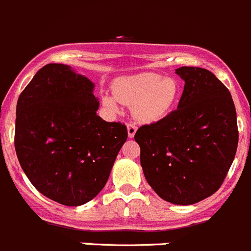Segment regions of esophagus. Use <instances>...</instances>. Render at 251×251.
Listing matches in <instances>:
<instances>
[{"mask_svg": "<svg viewBox=\"0 0 251 251\" xmlns=\"http://www.w3.org/2000/svg\"><path fill=\"white\" fill-rule=\"evenodd\" d=\"M126 129H128V136H129V138H134L136 130H138V126L134 125V123H128V126H126Z\"/></svg>", "mask_w": 251, "mask_h": 251, "instance_id": "34e87169", "label": "esophagus"}]
</instances>
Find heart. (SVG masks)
<instances>
[{
    "label": "heart",
    "instance_id": "b5f03b06",
    "mask_svg": "<svg viewBox=\"0 0 251 251\" xmlns=\"http://www.w3.org/2000/svg\"><path fill=\"white\" fill-rule=\"evenodd\" d=\"M179 95V84L172 77L154 72L121 77L113 83V95H102V102L113 112L120 104L133 106L134 116L145 123L157 122L172 111Z\"/></svg>",
    "mask_w": 251,
    "mask_h": 251
}]
</instances>
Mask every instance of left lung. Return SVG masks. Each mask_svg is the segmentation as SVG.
<instances>
[{"mask_svg": "<svg viewBox=\"0 0 251 251\" xmlns=\"http://www.w3.org/2000/svg\"><path fill=\"white\" fill-rule=\"evenodd\" d=\"M185 81L176 110L135 133L149 185L162 198L190 205L220 188L238 146L231 93L209 70H175Z\"/></svg>", "mask_w": 251, "mask_h": 251, "instance_id": "1", "label": "left lung"}]
</instances>
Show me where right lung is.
Returning a JSON list of instances; mask_svg holds the SVG:
<instances>
[{
  "label": "right lung",
  "instance_id": "obj_1",
  "mask_svg": "<svg viewBox=\"0 0 251 251\" xmlns=\"http://www.w3.org/2000/svg\"><path fill=\"white\" fill-rule=\"evenodd\" d=\"M94 83L69 65L48 64L17 102L14 146L30 182L49 200L77 206L104 188L126 126L97 115Z\"/></svg>",
  "mask_w": 251,
  "mask_h": 251
}]
</instances>
